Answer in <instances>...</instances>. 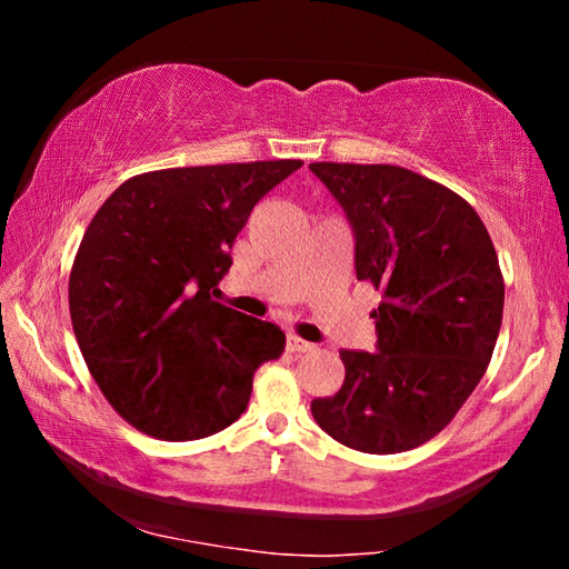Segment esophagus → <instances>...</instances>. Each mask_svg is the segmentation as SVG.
I'll return each instance as SVG.
<instances>
[{"mask_svg": "<svg viewBox=\"0 0 569 569\" xmlns=\"http://www.w3.org/2000/svg\"><path fill=\"white\" fill-rule=\"evenodd\" d=\"M286 346H288V351H293V353H306V351H313V343H308V341H303V339H298L296 333H288Z\"/></svg>", "mask_w": 569, "mask_h": 569, "instance_id": "34e87169", "label": "esophagus"}]
</instances>
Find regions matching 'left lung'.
I'll return each mask as SVG.
<instances>
[{
  "label": "left lung",
  "mask_w": 569,
  "mask_h": 569,
  "mask_svg": "<svg viewBox=\"0 0 569 569\" xmlns=\"http://www.w3.org/2000/svg\"><path fill=\"white\" fill-rule=\"evenodd\" d=\"M308 168L349 220L356 278L383 291L377 351H341L343 387L311 413L356 451H409L455 419L492 359L505 308L492 238L467 200L407 168Z\"/></svg>",
  "instance_id": "8db88e82"
}]
</instances>
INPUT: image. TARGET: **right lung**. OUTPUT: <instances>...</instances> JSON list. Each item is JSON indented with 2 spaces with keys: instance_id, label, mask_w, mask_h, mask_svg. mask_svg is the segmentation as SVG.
I'll return each instance as SVG.
<instances>
[{
  "instance_id": "obj_1",
  "label": "right lung",
  "mask_w": 569,
  "mask_h": 569,
  "mask_svg": "<svg viewBox=\"0 0 569 569\" xmlns=\"http://www.w3.org/2000/svg\"><path fill=\"white\" fill-rule=\"evenodd\" d=\"M301 160L138 176L94 213L70 273V316L104 399L150 437L216 435L246 411L286 333L216 301L250 210Z\"/></svg>"
}]
</instances>
